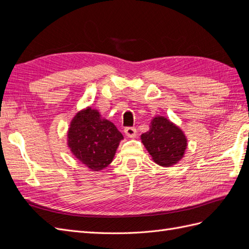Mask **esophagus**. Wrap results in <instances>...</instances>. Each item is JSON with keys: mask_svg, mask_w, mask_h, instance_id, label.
<instances>
[{"mask_svg": "<svg viewBox=\"0 0 249 249\" xmlns=\"http://www.w3.org/2000/svg\"><path fill=\"white\" fill-rule=\"evenodd\" d=\"M136 133H137V130L135 129V127H125L124 129V134L126 135V137L129 138L136 137Z\"/></svg>", "mask_w": 249, "mask_h": 249, "instance_id": "obj_1", "label": "esophagus"}]
</instances>
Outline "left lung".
<instances>
[{"label":"left lung","instance_id":"8db88e82","mask_svg":"<svg viewBox=\"0 0 249 249\" xmlns=\"http://www.w3.org/2000/svg\"><path fill=\"white\" fill-rule=\"evenodd\" d=\"M141 142L154 162L162 167H171L183 159L188 146L184 131L165 116L157 115L149 130L141 135Z\"/></svg>","mask_w":249,"mask_h":249}]
</instances>
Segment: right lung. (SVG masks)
Returning <instances> with one entry per match:
<instances>
[{
	"label": "right lung",
	"instance_id": "obj_1",
	"mask_svg": "<svg viewBox=\"0 0 249 249\" xmlns=\"http://www.w3.org/2000/svg\"><path fill=\"white\" fill-rule=\"evenodd\" d=\"M123 139L114 124L91 107L77 112L67 131V146L71 154L94 172L105 169L113 161Z\"/></svg>",
	"mask_w": 249,
	"mask_h": 249
}]
</instances>
